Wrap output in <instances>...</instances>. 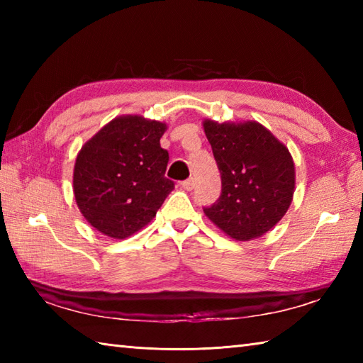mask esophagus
Segmentation results:
<instances>
[{
  "label": "esophagus",
  "instance_id": "34e87169",
  "mask_svg": "<svg viewBox=\"0 0 363 363\" xmlns=\"http://www.w3.org/2000/svg\"><path fill=\"white\" fill-rule=\"evenodd\" d=\"M181 186H182L184 189H186V190H194V187H195V179H194V177H189V179L181 182Z\"/></svg>",
  "mask_w": 363,
  "mask_h": 363
}]
</instances>
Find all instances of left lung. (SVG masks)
<instances>
[{
	"instance_id": "1",
	"label": "left lung",
	"mask_w": 363,
	"mask_h": 363,
	"mask_svg": "<svg viewBox=\"0 0 363 363\" xmlns=\"http://www.w3.org/2000/svg\"><path fill=\"white\" fill-rule=\"evenodd\" d=\"M221 174V194L204 213L223 233L248 242L268 233L290 207L295 165L289 150L256 121L206 120Z\"/></svg>"
}]
</instances>
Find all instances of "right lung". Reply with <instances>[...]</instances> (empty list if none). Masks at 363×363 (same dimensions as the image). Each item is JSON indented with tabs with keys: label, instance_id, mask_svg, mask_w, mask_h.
<instances>
[{
	"label": "right lung",
	"instance_id": "right-lung-1",
	"mask_svg": "<svg viewBox=\"0 0 363 363\" xmlns=\"http://www.w3.org/2000/svg\"><path fill=\"white\" fill-rule=\"evenodd\" d=\"M164 123L118 117L82 146L73 173L74 198L99 233L126 238L156 217L174 182L165 176Z\"/></svg>",
	"mask_w": 363,
	"mask_h": 363
}]
</instances>
